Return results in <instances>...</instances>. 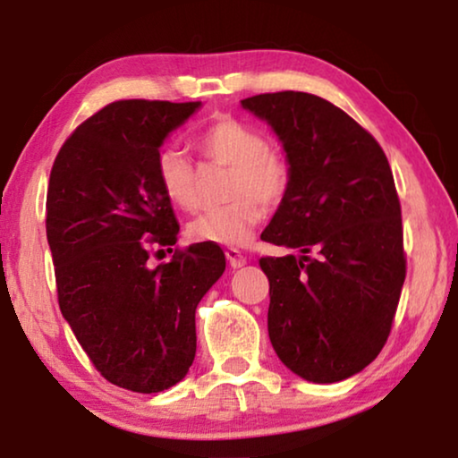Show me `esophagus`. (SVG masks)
<instances>
[{
	"label": "esophagus",
	"instance_id": "34e87169",
	"mask_svg": "<svg viewBox=\"0 0 458 458\" xmlns=\"http://www.w3.org/2000/svg\"><path fill=\"white\" fill-rule=\"evenodd\" d=\"M225 256H227V260H229V265L233 267V268H240V267H243L248 262V259L246 256H243L240 250H235V248H229L227 252H225Z\"/></svg>",
	"mask_w": 458,
	"mask_h": 458
}]
</instances>
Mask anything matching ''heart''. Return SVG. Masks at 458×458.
<instances>
[{
    "instance_id": "1",
    "label": "heart",
    "mask_w": 458,
    "mask_h": 458,
    "mask_svg": "<svg viewBox=\"0 0 458 458\" xmlns=\"http://www.w3.org/2000/svg\"><path fill=\"white\" fill-rule=\"evenodd\" d=\"M198 149L210 165L229 166L227 196L233 202L206 210L187 225L191 242L243 246L265 218V206L275 208L292 190V165L252 124L218 114L198 135ZM156 177L168 202L193 210L199 202L198 168L185 152L165 148L156 160Z\"/></svg>"
}]
</instances>
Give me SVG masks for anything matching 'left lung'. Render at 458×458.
Segmentation results:
<instances>
[{
	"label": "left lung",
	"mask_w": 458,
	"mask_h": 458,
	"mask_svg": "<svg viewBox=\"0 0 458 458\" xmlns=\"http://www.w3.org/2000/svg\"><path fill=\"white\" fill-rule=\"evenodd\" d=\"M242 106L271 124L292 165V190L260 235L300 250L260 259L268 337L300 377L342 381L386 346L406 277L390 162L367 129L312 93H260Z\"/></svg>",
	"instance_id": "left-lung-1"
}]
</instances>
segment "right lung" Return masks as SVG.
<instances>
[{"label":"right lung","instance_id":"add662e5","mask_svg":"<svg viewBox=\"0 0 458 458\" xmlns=\"http://www.w3.org/2000/svg\"><path fill=\"white\" fill-rule=\"evenodd\" d=\"M199 102L121 99L55 156L46 231L62 317L104 379L154 394L196 356V309L225 271L216 243L174 248L179 223L156 177L158 148ZM174 252L156 269L147 259Z\"/></svg>","mask_w":458,"mask_h":458}]
</instances>
